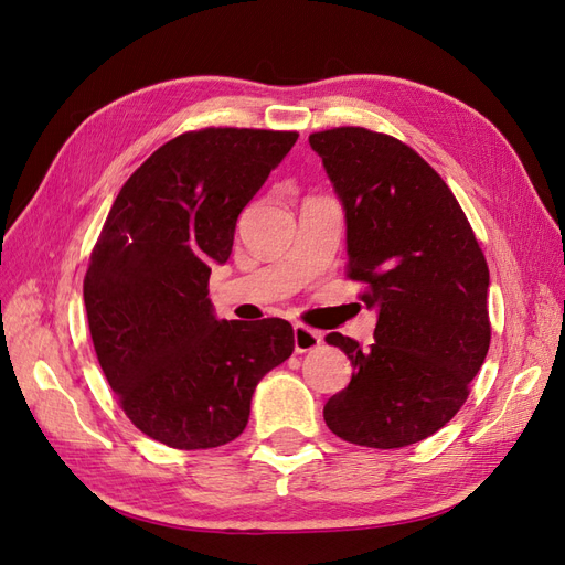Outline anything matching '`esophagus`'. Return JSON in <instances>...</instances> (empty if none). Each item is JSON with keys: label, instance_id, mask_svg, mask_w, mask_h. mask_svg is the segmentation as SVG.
Wrapping results in <instances>:
<instances>
[{"label": "esophagus", "instance_id": "esophagus-1", "mask_svg": "<svg viewBox=\"0 0 565 565\" xmlns=\"http://www.w3.org/2000/svg\"><path fill=\"white\" fill-rule=\"evenodd\" d=\"M322 334L318 330L306 328V324L297 322L295 324V351L297 353H306V351H313L320 347Z\"/></svg>", "mask_w": 565, "mask_h": 565}]
</instances>
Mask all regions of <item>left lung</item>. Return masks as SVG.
I'll use <instances>...</instances> for the list:
<instances>
[{"label": "left lung", "instance_id": "left-lung-1", "mask_svg": "<svg viewBox=\"0 0 565 565\" xmlns=\"http://www.w3.org/2000/svg\"><path fill=\"white\" fill-rule=\"evenodd\" d=\"M347 221L349 278L367 282L374 344L332 332L353 365L324 403L355 446L405 448L446 426L490 347L486 256L459 202L413 148L363 127L309 136Z\"/></svg>", "mask_w": 565, "mask_h": 565}]
</instances>
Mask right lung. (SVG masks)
<instances>
[{
    "label": "right lung",
    "instance_id": "add662e5",
    "mask_svg": "<svg viewBox=\"0 0 565 565\" xmlns=\"http://www.w3.org/2000/svg\"><path fill=\"white\" fill-rule=\"evenodd\" d=\"M297 136L181 134L129 177L100 231L84 276L98 363L136 429L169 448L241 436L256 384L295 351L282 318L218 320L207 285L228 262L237 216Z\"/></svg>",
    "mask_w": 565,
    "mask_h": 565
}]
</instances>
